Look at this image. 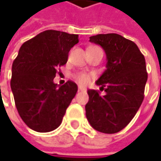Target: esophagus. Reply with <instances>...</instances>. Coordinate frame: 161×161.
I'll return each instance as SVG.
<instances>
[{
    "instance_id": "1",
    "label": "esophagus",
    "mask_w": 161,
    "mask_h": 161,
    "mask_svg": "<svg viewBox=\"0 0 161 161\" xmlns=\"http://www.w3.org/2000/svg\"><path fill=\"white\" fill-rule=\"evenodd\" d=\"M78 91H86V87H83V86H78Z\"/></svg>"
}]
</instances>
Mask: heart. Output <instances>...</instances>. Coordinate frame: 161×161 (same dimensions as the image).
I'll list each match as a JSON object with an SVG mask.
<instances>
[{
    "label": "heart",
    "mask_w": 161,
    "mask_h": 161,
    "mask_svg": "<svg viewBox=\"0 0 161 161\" xmlns=\"http://www.w3.org/2000/svg\"><path fill=\"white\" fill-rule=\"evenodd\" d=\"M93 48H99V47H91L88 48V50ZM75 78H76V80L78 81L80 84H82V85H86V84H88L89 81H90V75H89L88 74H86V73H79V74L76 75Z\"/></svg>",
    "instance_id": "obj_1"
}]
</instances>
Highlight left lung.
<instances>
[{
    "mask_svg": "<svg viewBox=\"0 0 161 161\" xmlns=\"http://www.w3.org/2000/svg\"><path fill=\"white\" fill-rule=\"evenodd\" d=\"M89 41L104 49L107 64L96 82L105 95L87 90L86 115L96 130L116 133L131 121L144 101L147 81L145 57L134 42L116 33L94 35Z\"/></svg>",
    "mask_w": 161,
    "mask_h": 161,
    "instance_id": "1",
    "label": "left lung"
}]
</instances>
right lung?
<instances>
[{
    "mask_svg": "<svg viewBox=\"0 0 161 161\" xmlns=\"http://www.w3.org/2000/svg\"><path fill=\"white\" fill-rule=\"evenodd\" d=\"M78 42V34L48 30L25 42L19 49L10 84L17 112L31 130L48 132L61 124L77 85L67 81L58 86L53 79Z\"/></svg>",
    "mask_w": 161,
    "mask_h": 161,
    "instance_id": "add662e5",
    "label": "right lung"
}]
</instances>
